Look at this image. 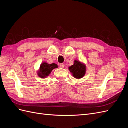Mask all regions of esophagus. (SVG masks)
<instances>
[{
    "instance_id": "obj_1",
    "label": "esophagus",
    "mask_w": 128,
    "mask_h": 128,
    "mask_svg": "<svg viewBox=\"0 0 128 128\" xmlns=\"http://www.w3.org/2000/svg\"><path fill=\"white\" fill-rule=\"evenodd\" d=\"M59 66L60 68H64V64H60Z\"/></svg>"
}]
</instances>
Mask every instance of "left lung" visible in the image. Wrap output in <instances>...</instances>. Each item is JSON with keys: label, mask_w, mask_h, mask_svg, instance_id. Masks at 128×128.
<instances>
[{"label": "left lung", "mask_w": 128, "mask_h": 128, "mask_svg": "<svg viewBox=\"0 0 128 128\" xmlns=\"http://www.w3.org/2000/svg\"><path fill=\"white\" fill-rule=\"evenodd\" d=\"M69 69L75 78H81L86 74V67L79 61L75 60L74 64L69 67Z\"/></svg>", "instance_id": "left-lung-1"}]
</instances>
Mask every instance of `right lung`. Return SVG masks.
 I'll return each mask as SVG.
<instances>
[{"instance_id": "add662e5", "label": "right lung", "mask_w": 128, "mask_h": 128, "mask_svg": "<svg viewBox=\"0 0 128 128\" xmlns=\"http://www.w3.org/2000/svg\"><path fill=\"white\" fill-rule=\"evenodd\" d=\"M58 68V65L56 64H48L46 62H42L40 67V70L38 72V75L41 78H46L48 76L53 69Z\"/></svg>"}]
</instances>
